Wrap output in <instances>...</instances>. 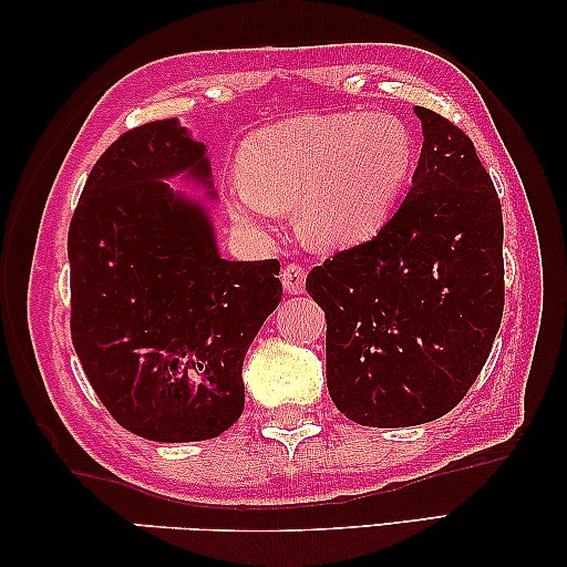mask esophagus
<instances>
[{
	"instance_id": "obj_1",
	"label": "esophagus",
	"mask_w": 567,
	"mask_h": 567,
	"mask_svg": "<svg viewBox=\"0 0 567 567\" xmlns=\"http://www.w3.org/2000/svg\"><path fill=\"white\" fill-rule=\"evenodd\" d=\"M281 284H284V289L289 291V293H301L303 286H306V271H303V268H301L299 264L284 266Z\"/></svg>"
}]
</instances>
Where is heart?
Returning a JSON list of instances; mask_svg holds the SVG:
<instances>
[{
  "instance_id": "b5f03b06",
  "label": "heart",
  "mask_w": 567,
  "mask_h": 567,
  "mask_svg": "<svg viewBox=\"0 0 567 567\" xmlns=\"http://www.w3.org/2000/svg\"><path fill=\"white\" fill-rule=\"evenodd\" d=\"M226 206L256 234L296 203L301 236L344 248L382 228L414 165L410 130L384 113L301 115L256 130L240 147Z\"/></svg>"
}]
</instances>
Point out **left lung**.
Returning <instances> with one entry per match:
<instances>
[{"label": "left lung", "instance_id": "left-lung-1", "mask_svg": "<svg viewBox=\"0 0 567 567\" xmlns=\"http://www.w3.org/2000/svg\"><path fill=\"white\" fill-rule=\"evenodd\" d=\"M422 153L379 234L313 266L327 313V386L364 426L440 420L475 384L505 306L503 208L470 137L414 107Z\"/></svg>", "mask_w": 567, "mask_h": 567}]
</instances>
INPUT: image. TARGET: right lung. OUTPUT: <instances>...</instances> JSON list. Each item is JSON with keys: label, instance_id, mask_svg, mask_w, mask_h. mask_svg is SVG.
<instances>
[{"label": "right lung", "instance_id": "add662e5", "mask_svg": "<svg viewBox=\"0 0 567 567\" xmlns=\"http://www.w3.org/2000/svg\"><path fill=\"white\" fill-rule=\"evenodd\" d=\"M208 147L157 120L100 155L68 236L72 344L120 426L151 442L218 437L244 412L246 351L281 301V264L226 261L203 203Z\"/></svg>", "mask_w": 567, "mask_h": 567}]
</instances>
